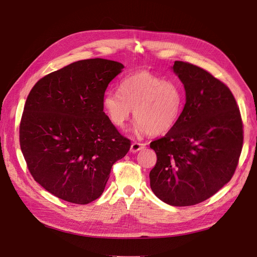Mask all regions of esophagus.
Wrapping results in <instances>:
<instances>
[{
  "label": "esophagus",
  "instance_id": "esophagus-1",
  "mask_svg": "<svg viewBox=\"0 0 257 257\" xmlns=\"http://www.w3.org/2000/svg\"><path fill=\"white\" fill-rule=\"evenodd\" d=\"M146 147V144H142V143H133L132 144V146H131V152H133V153H136V152H138L139 150H142V149H144V148Z\"/></svg>",
  "mask_w": 257,
  "mask_h": 257
}]
</instances>
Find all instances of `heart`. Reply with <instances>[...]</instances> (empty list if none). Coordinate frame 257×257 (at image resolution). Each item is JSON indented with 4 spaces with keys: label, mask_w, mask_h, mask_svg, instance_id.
I'll return each instance as SVG.
<instances>
[{
    "label": "heart",
    "mask_w": 257,
    "mask_h": 257,
    "mask_svg": "<svg viewBox=\"0 0 257 257\" xmlns=\"http://www.w3.org/2000/svg\"><path fill=\"white\" fill-rule=\"evenodd\" d=\"M183 106L180 85L149 72L126 76L119 84V92L107 91L103 97L104 112L118 128L126 126L134 109L138 134L166 133L178 122Z\"/></svg>",
    "instance_id": "1"
}]
</instances>
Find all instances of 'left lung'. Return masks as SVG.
<instances>
[{"label": "left lung", "instance_id": "left-lung-1", "mask_svg": "<svg viewBox=\"0 0 257 257\" xmlns=\"http://www.w3.org/2000/svg\"><path fill=\"white\" fill-rule=\"evenodd\" d=\"M185 105L175 126L150 144L157 164L150 186L164 203L192 206L221 190L234 176L243 144L239 107L228 87L204 68L175 61Z\"/></svg>", "mask_w": 257, "mask_h": 257}]
</instances>
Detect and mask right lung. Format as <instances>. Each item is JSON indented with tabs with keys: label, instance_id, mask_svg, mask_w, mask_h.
Segmentation results:
<instances>
[{
	"label": "right lung",
	"instance_id": "1",
	"mask_svg": "<svg viewBox=\"0 0 257 257\" xmlns=\"http://www.w3.org/2000/svg\"><path fill=\"white\" fill-rule=\"evenodd\" d=\"M123 64L106 59L74 62L38 80L20 121L23 157L34 180L68 203L102 195L114 163L131 141L108 120L103 97Z\"/></svg>",
	"mask_w": 257,
	"mask_h": 257
}]
</instances>
